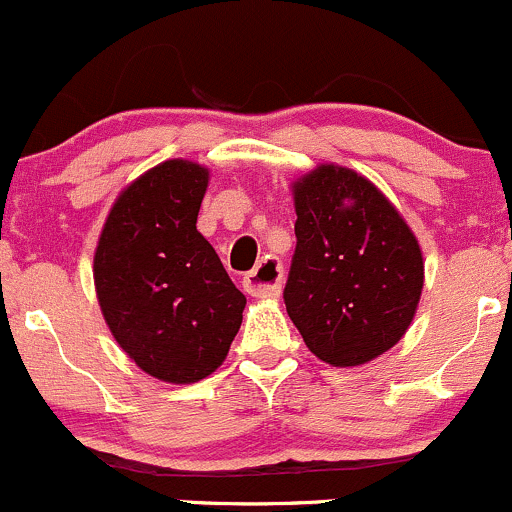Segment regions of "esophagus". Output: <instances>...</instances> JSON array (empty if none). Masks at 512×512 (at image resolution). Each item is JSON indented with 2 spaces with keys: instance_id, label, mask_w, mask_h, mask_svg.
Here are the masks:
<instances>
[{
  "instance_id": "34e87169",
  "label": "esophagus",
  "mask_w": 512,
  "mask_h": 512,
  "mask_svg": "<svg viewBox=\"0 0 512 512\" xmlns=\"http://www.w3.org/2000/svg\"><path fill=\"white\" fill-rule=\"evenodd\" d=\"M280 283H283V263L273 256L263 258L244 276V290L254 298H278Z\"/></svg>"
}]
</instances>
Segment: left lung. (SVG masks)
I'll use <instances>...</instances> for the list:
<instances>
[{"instance_id":"left-lung-1","label":"left lung","mask_w":512,"mask_h":512,"mask_svg":"<svg viewBox=\"0 0 512 512\" xmlns=\"http://www.w3.org/2000/svg\"><path fill=\"white\" fill-rule=\"evenodd\" d=\"M293 195L298 244L285 310L317 359L366 364L415 317L425 280L417 239L383 192L349 168L320 166Z\"/></svg>"}]
</instances>
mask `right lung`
Instances as JSON below:
<instances>
[{
  "label": "right lung",
  "mask_w": 512,
  "mask_h": 512,
  "mask_svg": "<svg viewBox=\"0 0 512 512\" xmlns=\"http://www.w3.org/2000/svg\"><path fill=\"white\" fill-rule=\"evenodd\" d=\"M207 168L166 161L126 188L95 251L114 339L153 378L195 383L227 359L246 298L197 232Z\"/></svg>",
  "instance_id": "right-lung-1"
}]
</instances>
